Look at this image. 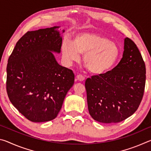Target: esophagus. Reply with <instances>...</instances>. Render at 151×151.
I'll return each instance as SVG.
<instances>
[{"label": "esophagus", "instance_id": "1", "mask_svg": "<svg viewBox=\"0 0 151 151\" xmlns=\"http://www.w3.org/2000/svg\"><path fill=\"white\" fill-rule=\"evenodd\" d=\"M76 79H77L78 81H83L85 80V77L81 75H76Z\"/></svg>", "mask_w": 151, "mask_h": 151}]
</instances>
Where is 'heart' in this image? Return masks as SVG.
<instances>
[{
    "label": "heart",
    "instance_id": "b5f03b06",
    "mask_svg": "<svg viewBox=\"0 0 151 151\" xmlns=\"http://www.w3.org/2000/svg\"><path fill=\"white\" fill-rule=\"evenodd\" d=\"M61 50L63 60L68 65L78 62L80 55H83L84 64L94 75H102L112 69L120 56V48L116 42L94 32L78 33L73 42L65 40Z\"/></svg>",
    "mask_w": 151,
    "mask_h": 151
}]
</instances>
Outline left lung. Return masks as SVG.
<instances>
[{
    "mask_svg": "<svg viewBox=\"0 0 151 151\" xmlns=\"http://www.w3.org/2000/svg\"><path fill=\"white\" fill-rule=\"evenodd\" d=\"M146 67L135 43L124 39L121 61L112 70L85 81L88 109L95 121L116 123L139 108L145 87Z\"/></svg>",
    "mask_w": 151,
    "mask_h": 151,
    "instance_id": "left-lung-1",
    "label": "left lung"
}]
</instances>
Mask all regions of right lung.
Returning a JSON list of instances; mask_svg holds the SVG:
<instances>
[{"mask_svg":"<svg viewBox=\"0 0 151 151\" xmlns=\"http://www.w3.org/2000/svg\"><path fill=\"white\" fill-rule=\"evenodd\" d=\"M58 28L28 31L17 42L8 60L9 100L32 122L55 119L75 81L73 70L60 66L52 52H60L63 39Z\"/></svg>","mask_w":151,"mask_h":151,"instance_id":"add662e5","label":"right lung"}]
</instances>
